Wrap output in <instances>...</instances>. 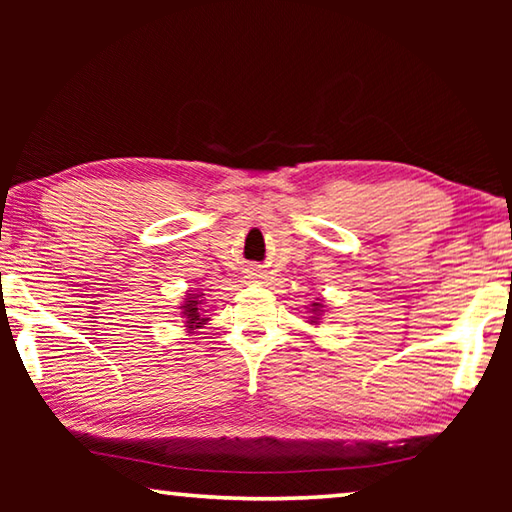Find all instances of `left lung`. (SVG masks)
<instances>
[{
	"mask_svg": "<svg viewBox=\"0 0 512 512\" xmlns=\"http://www.w3.org/2000/svg\"><path fill=\"white\" fill-rule=\"evenodd\" d=\"M320 311H323V305H318V302H314V305H311V314H314V316H309L311 323H314V325L320 323Z\"/></svg>",
	"mask_w": 512,
	"mask_h": 512,
	"instance_id": "obj_1",
	"label": "left lung"
}]
</instances>
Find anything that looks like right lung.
<instances>
[{"instance_id":"obj_1","label":"right lung","mask_w":512,"mask_h":512,"mask_svg":"<svg viewBox=\"0 0 512 512\" xmlns=\"http://www.w3.org/2000/svg\"><path fill=\"white\" fill-rule=\"evenodd\" d=\"M201 305H203V300H198V296H194V293H189V296L185 298L183 316L187 318L185 327L189 329V334H192L194 329H201L205 325L207 318H203V314H201Z\"/></svg>"}]
</instances>
